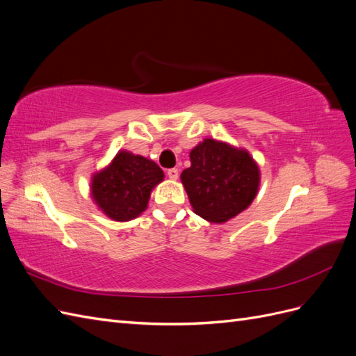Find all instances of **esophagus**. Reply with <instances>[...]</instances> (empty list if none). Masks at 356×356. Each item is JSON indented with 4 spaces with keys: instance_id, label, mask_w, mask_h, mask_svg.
Returning a JSON list of instances; mask_svg holds the SVG:
<instances>
[{
    "instance_id": "obj_1",
    "label": "esophagus",
    "mask_w": 356,
    "mask_h": 356,
    "mask_svg": "<svg viewBox=\"0 0 356 356\" xmlns=\"http://www.w3.org/2000/svg\"><path fill=\"white\" fill-rule=\"evenodd\" d=\"M178 175H179V172H178L177 168L168 169V177H169L170 179H178Z\"/></svg>"
}]
</instances>
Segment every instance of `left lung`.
Listing matches in <instances>:
<instances>
[{"instance_id":"obj_1","label":"left lung","mask_w":356,"mask_h":356,"mask_svg":"<svg viewBox=\"0 0 356 356\" xmlns=\"http://www.w3.org/2000/svg\"><path fill=\"white\" fill-rule=\"evenodd\" d=\"M190 161L181 181L199 217L225 222L255 199L260 169L246 149L207 138L191 149Z\"/></svg>"}]
</instances>
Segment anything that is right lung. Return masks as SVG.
<instances>
[{
    "label": "right lung",
    "mask_w": 356,
    "mask_h": 356,
    "mask_svg": "<svg viewBox=\"0 0 356 356\" xmlns=\"http://www.w3.org/2000/svg\"><path fill=\"white\" fill-rule=\"evenodd\" d=\"M165 174L153 160L118 152L111 163L92 177V199L114 221H131L145 209Z\"/></svg>",
    "instance_id": "1"
}]
</instances>
